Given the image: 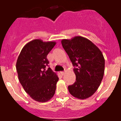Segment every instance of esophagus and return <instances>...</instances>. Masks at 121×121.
<instances>
[{"mask_svg":"<svg viewBox=\"0 0 121 121\" xmlns=\"http://www.w3.org/2000/svg\"><path fill=\"white\" fill-rule=\"evenodd\" d=\"M60 73L61 74V75L62 76H64L65 74V72H64V71H61V72Z\"/></svg>","mask_w":121,"mask_h":121,"instance_id":"obj_1","label":"esophagus"}]
</instances>
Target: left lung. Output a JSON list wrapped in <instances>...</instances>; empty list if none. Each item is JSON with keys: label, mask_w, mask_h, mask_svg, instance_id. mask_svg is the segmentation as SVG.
I'll return each mask as SVG.
<instances>
[{"label": "left lung", "mask_w": 121, "mask_h": 121, "mask_svg": "<svg viewBox=\"0 0 121 121\" xmlns=\"http://www.w3.org/2000/svg\"><path fill=\"white\" fill-rule=\"evenodd\" d=\"M63 48L74 67L75 82L68 86L74 98H90L99 88L104 77L105 59L102 52L92 42L82 36L62 39Z\"/></svg>", "instance_id": "8db88e82"}]
</instances>
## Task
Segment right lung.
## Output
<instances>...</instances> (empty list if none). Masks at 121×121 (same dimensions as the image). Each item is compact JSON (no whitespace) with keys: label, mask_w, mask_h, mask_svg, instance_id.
Segmentation results:
<instances>
[{"label":"right lung","mask_w":121,"mask_h":121,"mask_svg":"<svg viewBox=\"0 0 121 121\" xmlns=\"http://www.w3.org/2000/svg\"><path fill=\"white\" fill-rule=\"evenodd\" d=\"M56 42L35 39L23 47L16 62L19 82L24 90L37 102H45L55 93L59 78L50 68L47 59Z\"/></svg>","instance_id":"obj_1"}]
</instances>
